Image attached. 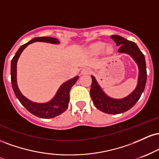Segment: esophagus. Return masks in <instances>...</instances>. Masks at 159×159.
<instances>
[{"instance_id": "obj_1", "label": "esophagus", "mask_w": 159, "mask_h": 159, "mask_svg": "<svg viewBox=\"0 0 159 159\" xmlns=\"http://www.w3.org/2000/svg\"><path fill=\"white\" fill-rule=\"evenodd\" d=\"M91 72V70L89 68H84L83 69L81 70V75H88V74H90Z\"/></svg>"}]
</instances>
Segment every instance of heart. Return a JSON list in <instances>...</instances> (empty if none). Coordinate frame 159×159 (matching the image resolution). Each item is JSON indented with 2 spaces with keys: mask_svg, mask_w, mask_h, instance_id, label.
<instances>
[{
  "mask_svg": "<svg viewBox=\"0 0 159 159\" xmlns=\"http://www.w3.org/2000/svg\"><path fill=\"white\" fill-rule=\"evenodd\" d=\"M105 44L104 43H102V42H98V43H96L92 44L90 46V51L91 53L93 54H99L105 48ZM111 46H107L106 48V51L107 52H111Z\"/></svg>",
  "mask_w": 159,
  "mask_h": 159,
  "instance_id": "obj_1",
  "label": "heart"
}]
</instances>
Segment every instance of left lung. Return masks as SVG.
<instances>
[{"instance_id": "8db88e82", "label": "left lung", "mask_w": 159, "mask_h": 159, "mask_svg": "<svg viewBox=\"0 0 159 159\" xmlns=\"http://www.w3.org/2000/svg\"><path fill=\"white\" fill-rule=\"evenodd\" d=\"M111 38L120 46L118 52L129 54L138 64L139 74L138 78V85L132 93L123 98H113L109 97L104 93L96 81L94 76L92 77V84L90 88V96L94 105L98 110L109 114H118L129 111L139 100L147 83V66L145 57L140 52L135 43L125 39L118 35H112Z\"/></svg>"}]
</instances>
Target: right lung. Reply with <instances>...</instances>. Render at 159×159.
Returning a JSON list of instances; mask_svg holds the SVG:
<instances>
[{
	"mask_svg": "<svg viewBox=\"0 0 159 159\" xmlns=\"http://www.w3.org/2000/svg\"><path fill=\"white\" fill-rule=\"evenodd\" d=\"M35 42H43V43H52V44H59L60 43L59 40L56 38L42 36V37L34 38V39L29 41L28 43H27L26 44L21 45L11 61V83H12V87L16 94V96L19 100L21 105L29 112L39 118L49 119V118L55 117L66 110L69 102V92H70L72 86L76 83L79 76H75L72 79L64 82L58 89L54 97L48 102H34L27 98L25 96H23V94L21 93L19 87H18L17 81H16L17 62L24 49L26 48L28 45L35 43Z\"/></svg>",
	"mask_w": 159,
	"mask_h": 159,
	"instance_id": "right-lung-1",
	"label": "right lung"
}]
</instances>
